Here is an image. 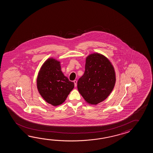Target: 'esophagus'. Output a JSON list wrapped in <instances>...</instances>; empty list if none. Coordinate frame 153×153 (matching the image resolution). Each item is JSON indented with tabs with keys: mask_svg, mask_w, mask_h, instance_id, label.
I'll use <instances>...</instances> for the list:
<instances>
[{
	"mask_svg": "<svg viewBox=\"0 0 153 153\" xmlns=\"http://www.w3.org/2000/svg\"><path fill=\"white\" fill-rule=\"evenodd\" d=\"M73 82H74V86H75V87H76V86H77V81H76V80H74L73 81Z\"/></svg>",
	"mask_w": 153,
	"mask_h": 153,
	"instance_id": "34e87169",
	"label": "esophagus"
}]
</instances>
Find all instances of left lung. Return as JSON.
Returning a JSON list of instances; mask_svg holds the SVG:
<instances>
[{"mask_svg": "<svg viewBox=\"0 0 153 153\" xmlns=\"http://www.w3.org/2000/svg\"><path fill=\"white\" fill-rule=\"evenodd\" d=\"M114 67L104 56L94 53L86 59L84 75L78 80V91L85 101L96 105L105 100L115 84Z\"/></svg>", "mask_w": 153, "mask_h": 153, "instance_id": "left-lung-1", "label": "left lung"}]
</instances>
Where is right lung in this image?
Wrapping results in <instances>:
<instances>
[{"label": "right lung", "instance_id": "1", "mask_svg": "<svg viewBox=\"0 0 153 153\" xmlns=\"http://www.w3.org/2000/svg\"><path fill=\"white\" fill-rule=\"evenodd\" d=\"M39 94L49 104L57 106L65 101L74 87L61 71L60 62L55 59H48L39 71L36 80Z\"/></svg>", "mask_w": 153, "mask_h": 153}]
</instances>
